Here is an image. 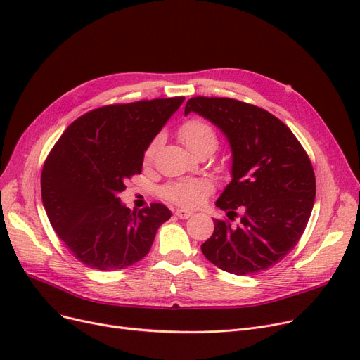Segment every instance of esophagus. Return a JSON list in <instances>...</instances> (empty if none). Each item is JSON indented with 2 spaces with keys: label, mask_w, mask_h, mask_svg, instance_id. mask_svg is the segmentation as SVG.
<instances>
[{
  "label": "esophagus",
  "mask_w": 360,
  "mask_h": 360,
  "mask_svg": "<svg viewBox=\"0 0 360 360\" xmlns=\"http://www.w3.org/2000/svg\"><path fill=\"white\" fill-rule=\"evenodd\" d=\"M175 214L179 217V219H188L193 213L190 210H185V209H176Z\"/></svg>",
  "instance_id": "esophagus-1"
}]
</instances>
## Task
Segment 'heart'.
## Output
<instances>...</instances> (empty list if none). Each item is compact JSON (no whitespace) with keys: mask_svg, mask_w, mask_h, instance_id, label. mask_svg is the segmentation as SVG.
Returning <instances> with one entry per match:
<instances>
[{"mask_svg":"<svg viewBox=\"0 0 360 360\" xmlns=\"http://www.w3.org/2000/svg\"><path fill=\"white\" fill-rule=\"evenodd\" d=\"M179 138L186 146V148L194 154H200L205 151L212 154L217 147V135L212 128V124L198 117H193L182 123V127L179 128ZM155 146H158V139L153 141L146 150V162H148L153 158ZM212 184L206 179H186L181 182L169 184L167 186H165L163 194L167 200L174 201L175 205L194 207L198 206L200 202L205 200V197L209 193H212Z\"/></svg>","mask_w":360,"mask_h":360,"instance_id":"heart-1","label":"heart"}]
</instances>
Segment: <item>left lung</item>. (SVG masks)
<instances>
[{
  "label": "left lung",
  "instance_id": "left-lung-1",
  "mask_svg": "<svg viewBox=\"0 0 360 360\" xmlns=\"http://www.w3.org/2000/svg\"><path fill=\"white\" fill-rule=\"evenodd\" d=\"M197 113L226 136L232 151L231 182L216 206L229 220L214 219L201 252L219 269L252 275L274 266L299 243L314 209L315 172L285 123L263 108L233 98L194 97L185 115Z\"/></svg>",
  "mask_w": 360,
  "mask_h": 360
}]
</instances>
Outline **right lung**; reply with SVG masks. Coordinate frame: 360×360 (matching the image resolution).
<instances>
[{
    "label": "right lung",
    "mask_w": 360,
    "mask_h": 360,
    "mask_svg": "<svg viewBox=\"0 0 360 360\" xmlns=\"http://www.w3.org/2000/svg\"><path fill=\"white\" fill-rule=\"evenodd\" d=\"M185 97L112 104L76 119L46 158L44 209L57 236L86 266L117 271L150 252L170 219L162 202L131 212L119 194L141 174L144 153Z\"/></svg>",
    "instance_id": "add662e5"
}]
</instances>
